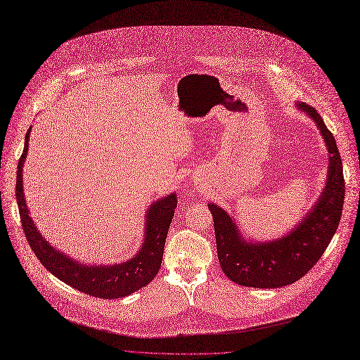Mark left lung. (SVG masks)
Wrapping results in <instances>:
<instances>
[{"mask_svg":"<svg viewBox=\"0 0 360 360\" xmlns=\"http://www.w3.org/2000/svg\"><path fill=\"white\" fill-rule=\"evenodd\" d=\"M297 106L316 123L329 150L328 179L313 210L284 237L259 243L244 240L230 214L208 204L219 266L228 278L240 285L278 288L296 283L320 259L340 222L345 179L336 141L314 108L306 103Z\"/></svg>","mask_w":360,"mask_h":360,"instance_id":"obj_1","label":"left lung"}]
</instances>
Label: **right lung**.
<instances>
[{
    "label": "right lung",
    "instance_id": "1",
    "mask_svg": "<svg viewBox=\"0 0 360 360\" xmlns=\"http://www.w3.org/2000/svg\"><path fill=\"white\" fill-rule=\"evenodd\" d=\"M30 132L31 127L27 130L24 150L18 160L15 197L24 234L40 263L70 287L99 299H122L149 284L160 269L163 248L176 208V195H167L150 204L145 221V240L136 255L112 266L77 263L50 245L30 218L22 191V167L28 152Z\"/></svg>",
    "mask_w": 360,
    "mask_h": 360
}]
</instances>
